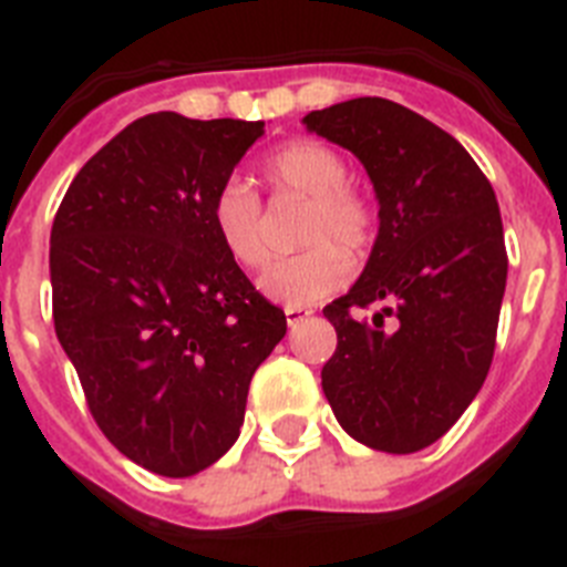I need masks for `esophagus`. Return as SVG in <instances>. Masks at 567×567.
Listing matches in <instances>:
<instances>
[{"mask_svg": "<svg viewBox=\"0 0 567 567\" xmlns=\"http://www.w3.org/2000/svg\"><path fill=\"white\" fill-rule=\"evenodd\" d=\"M284 315H287L289 327H295V323H300V320H307L309 315H312V309H307V307H284Z\"/></svg>", "mask_w": 567, "mask_h": 567, "instance_id": "obj_1", "label": "esophagus"}]
</instances>
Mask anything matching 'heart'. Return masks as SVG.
Masks as SVG:
<instances>
[{"mask_svg": "<svg viewBox=\"0 0 567 567\" xmlns=\"http://www.w3.org/2000/svg\"><path fill=\"white\" fill-rule=\"evenodd\" d=\"M343 155L320 142H289L264 162V182L278 198L307 202L300 213V252L272 260L258 287L267 298L287 307H307L343 287L352 264L346 252L360 258L378 238V204L354 187ZM209 224L224 252L244 269H258L267 260V221L260 198L238 182L215 189L209 202Z\"/></svg>", "mask_w": 567, "mask_h": 567, "instance_id": "heart-1", "label": "heart"}]
</instances>
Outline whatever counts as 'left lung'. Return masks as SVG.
Returning a JSON list of instances; mask_svg holds the SVG:
<instances>
[{
	"label": "left lung",
	"instance_id": "1",
	"mask_svg": "<svg viewBox=\"0 0 567 567\" xmlns=\"http://www.w3.org/2000/svg\"><path fill=\"white\" fill-rule=\"evenodd\" d=\"M303 124L358 155L380 204L363 275L323 309L338 349L320 385L358 443L420 452L491 369L508 275L497 195L454 135L389 99H349Z\"/></svg>",
	"mask_w": 567,
	"mask_h": 567
}]
</instances>
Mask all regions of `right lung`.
I'll return each instance as SVG.
<instances>
[{"label": "right lung", "mask_w": 567, "mask_h": 567, "mask_svg": "<svg viewBox=\"0 0 567 567\" xmlns=\"http://www.w3.org/2000/svg\"><path fill=\"white\" fill-rule=\"evenodd\" d=\"M264 122L150 113L73 178L50 229L56 338L104 437L189 477L238 440L252 374L287 334L209 224Z\"/></svg>", "instance_id": "obj_1"}]
</instances>
